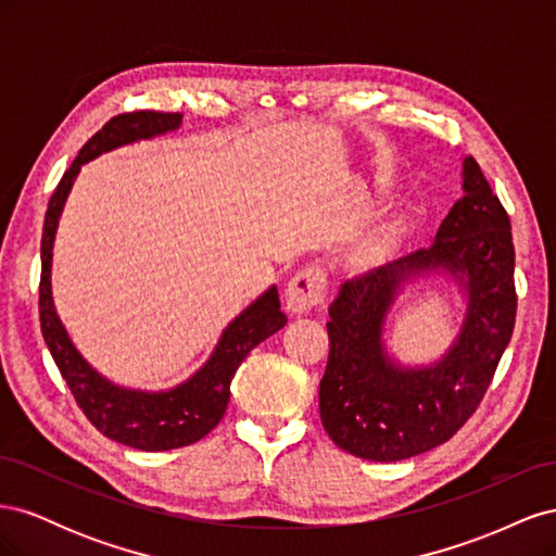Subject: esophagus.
Returning <instances> with one entry per match:
<instances>
[{
    "label": "esophagus",
    "mask_w": 556,
    "mask_h": 556,
    "mask_svg": "<svg viewBox=\"0 0 556 556\" xmlns=\"http://www.w3.org/2000/svg\"><path fill=\"white\" fill-rule=\"evenodd\" d=\"M327 296V276L323 268H304V271L294 274V278L288 282L285 290V306L292 315L308 313L317 304H323Z\"/></svg>",
    "instance_id": "1"
}]
</instances>
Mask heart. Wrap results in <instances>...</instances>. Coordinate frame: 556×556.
Returning a JSON list of instances; mask_svg holds the SVG:
<instances>
[{"mask_svg": "<svg viewBox=\"0 0 556 556\" xmlns=\"http://www.w3.org/2000/svg\"><path fill=\"white\" fill-rule=\"evenodd\" d=\"M401 239V223L390 220L380 225L371 237L366 241H362L355 252L350 255V266L355 268V271H371V268L380 266L387 257L392 255L394 248L399 245Z\"/></svg>", "mask_w": 556, "mask_h": 556, "instance_id": "heart-1", "label": "heart"}]
</instances>
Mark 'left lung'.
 <instances>
[{"label":"left lung","instance_id":"left-lung-1","mask_svg":"<svg viewBox=\"0 0 556 556\" xmlns=\"http://www.w3.org/2000/svg\"><path fill=\"white\" fill-rule=\"evenodd\" d=\"M462 199L433 243L345 282L329 306V362L319 417L341 450L401 462L439 447L478 408L515 327L510 217L473 157ZM443 277L465 296L463 325L429 365H403L383 343L386 317L413 283Z\"/></svg>","mask_w":556,"mask_h":556}]
</instances>
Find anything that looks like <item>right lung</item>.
Returning a JSON list of instances; mask_svg holds the SVG:
<instances>
[{
    "label": "right lung",
    "instance_id": "obj_1",
    "mask_svg": "<svg viewBox=\"0 0 556 556\" xmlns=\"http://www.w3.org/2000/svg\"><path fill=\"white\" fill-rule=\"evenodd\" d=\"M182 123V113H157L137 111L115 115L94 137L80 148L78 157L72 162L48 201L43 237H41V285H39V319L43 341L53 355L62 378L78 406L90 422L102 431L106 439L146 452H162L182 445H192L215 429L220 422L227 403L229 384L241 362L252 348H257L268 336L285 327L288 317L280 311L278 288L264 290L248 308H243L223 329L211 357L197 371L169 390L146 392L117 384L102 376L97 368L80 355L70 331L62 325L53 301V245L74 180L83 164L111 153L137 141L164 137L176 131Z\"/></svg>",
    "mask_w": 556,
    "mask_h": 556
}]
</instances>
